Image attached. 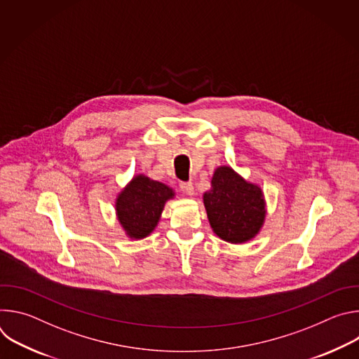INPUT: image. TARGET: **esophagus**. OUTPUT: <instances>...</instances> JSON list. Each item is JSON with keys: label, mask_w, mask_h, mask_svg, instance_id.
<instances>
[{"label": "esophagus", "mask_w": 359, "mask_h": 359, "mask_svg": "<svg viewBox=\"0 0 359 359\" xmlns=\"http://www.w3.org/2000/svg\"><path fill=\"white\" fill-rule=\"evenodd\" d=\"M180 190L186 194V196H193L194 194V186L191 182H182L180 183Z\"/></svg>", "instance_id": "34e87169"}]
</instances>
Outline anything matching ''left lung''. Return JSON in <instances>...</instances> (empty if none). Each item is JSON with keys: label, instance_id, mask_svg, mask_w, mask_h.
Segmentation results:
<instances>
[{"label": "left lung", "instance_id": "left-lung-1", "mask_svg": "<svg viewBox=\"0 0 359 359\" xmlns=\"http://www.w3.org/2000/svg\"><path fill=\"white\" fill-rule=\"evenodd\" d=\"M203 203L213 233L227 243H247L264 226L267 209L262 187L245 180L230 166L215 170Z\"/></svg>", "mask_w": 359, "mask_h": 359}]
</instances>
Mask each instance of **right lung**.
Here are the masks:
<instances>
[{"mask_svg": "<svg viewBox=\"0 0 359 359\" xmlns=\"http://www.w3.org/2000/svg\"><path fill=\"white\" fill-rule=\"evenodd\" d=\"M175 190L144 175H136L115 198L116 219L130 240L147 237L159 224L165 204L175 198Z\"/></svg>", "mask_w": 359, "mask_h": 359, "instance_id": "obj_1", "label": "right lung"}]
</instances>
